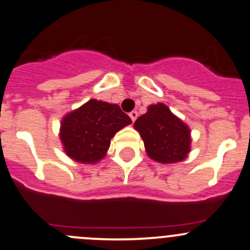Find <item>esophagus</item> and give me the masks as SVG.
<instances>
[{
	"instance_id": "34e87169",
	"label": "esophagus",
	"mask_w": 250,
	"mask_h": 250,
	"mask_svg": "<svg viewBox=\"0 0 250 250\" xmlns=\"http://www.w3.org/2000/svg\"><path fill=\"white\" fill-rule=\"evenodd\" d=\"M129 117L132 118V122H135V120L138 118V112L135 110H133L132 112H129Z\"/></svg>"
}]
</instances>
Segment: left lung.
I'll return each instance as SVG.
<instances>
[{
	"mask_svg": "<svg viewBox=\"0 0 250 250\" xmlns=\"http://www.w3.org/2000/svg\"><path fill=\"white\" fill-rule=\"evenodd\" d=\"M134 128L140 133L148 157L156 162H181L190 151V130L167 105H151L135 121Z\"/></svg>",
	"mask_w": 250,
	"mask_h": 250,
	"instance_id": "left-lung-1",
	"label": "left lung"
}]
</instances>
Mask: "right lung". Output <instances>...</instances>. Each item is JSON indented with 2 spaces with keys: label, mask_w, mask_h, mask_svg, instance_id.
<instances>
[{
  "label": "right lung",
  "mask_w": 250,
  "mask_h": 250,
  "mask_svg": "<svg viewBox=\"0 0 250 250\" xmlns=\"http://www.w3.org/2000/svg\"><path fill=\"white\" fill-rule=\"evenodd\" d=\"M130 123L118 105L91 99L63 118L60 138L70 158L96 163L104 158L115 134Z\"/></svg>",
  "instance_id": "right-lung-1"
}]
</instances>
